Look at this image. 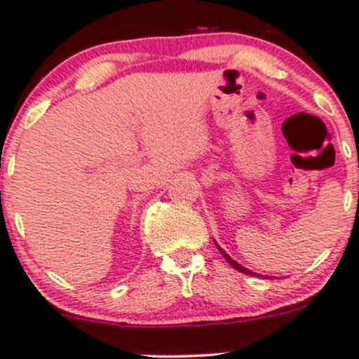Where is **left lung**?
<instances>
[{
  "instance_id": "obj_1",
  "label": "left lung",
  "mask_w": 359,
  "mask_h": 359,
  "mask_svg": "<svg viewBox=\"0 0 359 359\" xmlns=\"http://www.w3.org/2000/svg\"><path fill=\"white\" fill-rule=\"evenodd\" d=\"M217 245V243H215ZM217 248H219L220 250V253H222V255H224V259H226L227 260V262H229L231 264V266H233L234 267V269H238V271H240V273H245V274H255V273H252V271H248L247 269V267H243V266H241V264H238L236 262V260H233V259H231V257L229 255H227V253L226 252H224V250L222 248H220L219 247V245H217Z\"/></svg>"
}]
</instances>
